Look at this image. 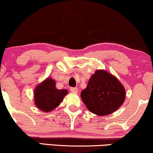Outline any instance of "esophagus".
I'll use <instances>...</instances> for the list:
<instances>
[{"mask_svg": "<svg viewBox=\"0 0 153 153\" xmlns=\"http://www.w3.org/2000/svg\"><path fill=\"white\" fill-rule=\"evenodd\" d=\"M70 91L73 93H77L78 92V89H77L76 87H71V89H70Z\"/></svg>", "mask_w": 153, "mask_h": 153, "instance_id": "34e87169", "label": "esophagus"}]
</instances>
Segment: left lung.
<instances>
[{"label": "left lung", "mask_w": 153, "mask_h": 153, "mask_svg": "<svg viewBox=\"0 0 153 153\" xmlns=\"http://www.w3.org/2000/svg\"><path fill=\"white\" fill-rule=\"evenodd\" d=\"M81 97L90 112L105 116L112 114L123 105L125 90L116 77L104 70H98L81 92Z\"/></svg>", "instance_id": "obj_1"}]
</instances>
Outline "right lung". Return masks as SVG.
Returning <instances> with one entry per match:
<instances>
[{
	"label": "right lung",
	"instance_id": "right-lung-1",
	"mask_svg": "<svg viewBox=\"0 0 153 153\" xmlns=\"http://www.w3.org/2000/svg\"><path fill=\"white\" fill-rule=\"evenodd\" d=\"M67 93L66 89H56L55 81L48 78L35 89V105L41 110L48 112L59 105Z\"/></svg>",
	"mask_w": 153,
	"mask_h": 153
}]
</instances>
